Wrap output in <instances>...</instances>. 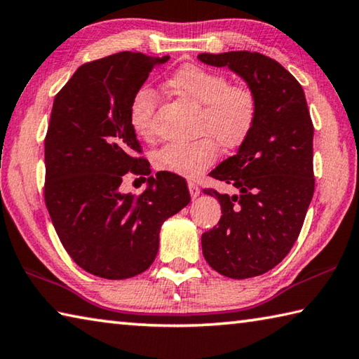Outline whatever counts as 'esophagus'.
<instances>
[{"label": "esophagus", "mask_w": 359, "mask_h": 359, "mask_svg": "<svg viewBox=\"0 0 359 359\" xmlns=\"http://www.w3.org/2000/svg\"><path fill=\"white\" fill-rule=\"evenodd\" d=\"M188 190H190V194H191L193 199H196L199 196V193H201L196 182H191V180L188 182Z\"/></svg>", "instance_id": "obj_1"}]
</instances>
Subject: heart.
<instances>
[{
    "label": "heart",
    "mask_w": 359,
    "mask_h": 359,
    "mask_svg": "<svg viewBox=\"0 0 359 359\" xmlns=\"http://www.w3.org/2000/svg\"><path fill=\"white\" fill-rule=\"evenodd\" d=\"M166 88L182 99L201 107L199 135L193 142H171L155 154V166L184 177H198L218 157V144L233 151L251 135L259 116V95L245 83H231L223 72L194 64L174 70L166 78ZM157 94L142 86L133 94L128 105V122L142 140L155 136Z\"/></svg>",
    "instance_id": "1"
}]
</instances>
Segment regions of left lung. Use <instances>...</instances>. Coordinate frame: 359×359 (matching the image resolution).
I'll list each match as a JSON object with an SVG mask.
<instances>
[{
  "label": "left lung",
  "instance_id": "1",
  "mask_svg": "<svg viewBox=\"0 0 359 359\" xmlns=\"http://www.w3.org/2000/svg\"><path fill=\"white\" fill-rule=\"evenodd\" d=\"M215 67H229L256 89L259 116L251 135L210 172L240 194L204 193L221 204L218 226L202 233V252L219 275L245 279L281 262L302 231L314 194V126L304 90L278 61L257 51L201 53Z\"/></svg>",
  "mask_w": 359,
  "mask_h": 359
}]
</instances>
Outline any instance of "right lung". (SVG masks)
I'll return each instance as SVG.
<instances>
[{
  "label": "right lung",
  "instance_id": "right-lung-1",
  "mask_svg": "<svg viewBox=\"0 0 359 359\" xmlns=\"http://www.w3.org/2000/svg\"><path fill=\"white\" fill-rule=\"evenodd\" d=\"M169 56L122 51L76 69L56 94L45 136L43 196L74 262L90 275L127 279L157 257L160 227L190 202L184 177L160 171L144 193L119 191L123 175L151 174L128 105Z\"/></svg>",
  "mask_w": 359,
  "mask_h": 359
}]
</instances>
